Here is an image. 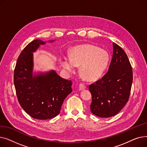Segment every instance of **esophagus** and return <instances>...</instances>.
<instances>
[{
    "label": "esophagus",
    "instance_id": "1",
    "mask_svg": "<svg viewBox=\"0 0 147 147\" xmlns=\"http://www.w3.org/2000/svg\"><path fill=\"white\" fill-rule=\"evenodd\" d=\"M86 88V86L84 84H83V83H80V84H79V89H80V90L85 89Z\"/></svg>",
    "mask_w": 147,
    "mask_h": 147
}]
</instances>
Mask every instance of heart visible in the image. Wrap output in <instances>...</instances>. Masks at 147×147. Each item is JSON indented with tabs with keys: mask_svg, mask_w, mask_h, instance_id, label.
I'll return each instance as SVG.
<instances>
[{
	"mask_svg": "<svg viewBox=\"0 0 147 147\" xmlns=\"http://www.w3.org/2000/svg\"><path fill=\"white\" fill-rule=\"evenodd\" d=\"M110 56L107 51L90 44L79 45L69 51V57L61 58L62 66L69 72L74 71L76 66L80 67L82 78L94 81L101 77L109 64Z\"/></svg>",
	"mask_w": 147,
	"mask_h": 147,
	"instance_id": "obj_1",
	"label": "heart"
}]
</instances>
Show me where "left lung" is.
Wrapping results in <instances>:
<instances>
[{
  "mask_svg": "<svg viewBox=\"0 0 147 147\" xmlns=\"http://www.w3.org/2000/svg\"><path fill=\"white\" fill-rule=\"evenodd\" d=\"M113 45L109 71L89 86L92 97L90 111L100 117H110L119 113L127 102L132 88L133 72L128 57L120 46Z\"/></svg>",
  "mask_w": 147,
  "mask_h": 147,
  "instance_id": "left-lung-1",
  "label": "left lung"
}]
</instances>
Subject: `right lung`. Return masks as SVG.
<instances>
[{"instance_id": "1", "label": "right lung", "mask_w": 147, "mask_h": 147, "mask_svg": "<svg viewBox=\"0 0 147 147\" xmlns=\"http://www.w3.org/2000/svg\"><path fill=\"white\" fill-rule=\"evenodd\" d=\"M45 43L38 39L28 43L18 58L13 74L20 105L31 117L38 120L56 117L73 90L71 81L61 78L53 70L33 76V52Z\"/></svg>"}]
</instances>
